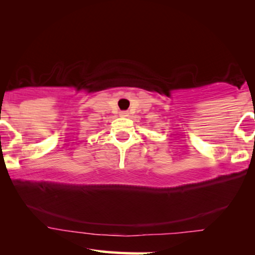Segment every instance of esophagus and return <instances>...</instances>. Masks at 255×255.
I'll list each match as a JSON object with an SVG mask.
<instances>
[{"label": "esophagus", "instance_id": "obj_1", "mask_svg": "<svg viewBox=\"0 0 255 255\" xmlns=\"http://www.w3.org/2000/svg\"><path fill=\"white\" fill-rule=\"evenodd\" d=\"M121 116L127 117V116H128V113H127V111H122V113H121Z\"/></svg>", "mask_w": 255, "mask_h": 255}]
</instances>
